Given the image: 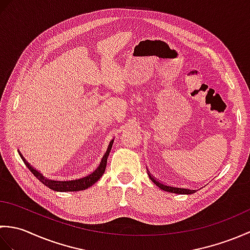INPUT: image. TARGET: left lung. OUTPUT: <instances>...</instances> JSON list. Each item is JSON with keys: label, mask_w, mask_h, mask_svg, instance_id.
Returning <instances> with one entry per match:
<instances>
[{"label": "left lung", "mask_w": 250, "mask_h": 250, "mask_svg": "<svg viewBox=\"0 0 250 250\" xmlns=\"http://www.w3.org/2000/svg\"><path fill=\"white\" fill-rule=\"evenodd\" d=\"M149 175V178L151 179V182L155 184L156 186H158L159 188L164 190V191H167V192H172V193H178V194H191V193H194L195 190H190V189H186V188H178V187H172V186H168L166 185L163 183H160L158 179H156L155 177L152 176L151 174L148 173Z\"/></svg>", "instance_id": "left-lung-1"}]
</instances>
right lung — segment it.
<instances>
[{
	"mask_svg": "<svg viewBox=\"0 0 250 250\" xmlns=\"http://www.w3.org/2000/svg\"><path fill=\"white\" fill-rule=\"evenodd\" d=\"M113 142H114V140L110 141L107 150H106L105 155L102 158V161H101L100 166L98 167V168L95 169L94 172L89 174L88 176H84V177L79 178V179H73V180H51V179L46 178L39 171H37L36 168L32 167L30 163H28V161L25 160L23 156L21 155L20 152H19V155H20L21 159L23 160L26 167H28L32 173H33L34 176L39 179L41 183H43L48 188L55 190V191H63V192H66V191H79V190H84L89 187H91L93 184L97 183L98 180L102 177V175L105 172L106 164H107V158H108V155L110 152L111 146H113Z\"/></svg>",
	"mask_w": 250,
	"mask_h": 250,
	"instance_id": "1",
	"label": "right lung"
}]
</instances>
